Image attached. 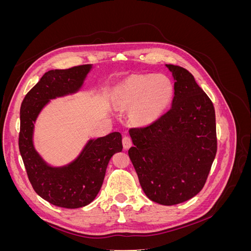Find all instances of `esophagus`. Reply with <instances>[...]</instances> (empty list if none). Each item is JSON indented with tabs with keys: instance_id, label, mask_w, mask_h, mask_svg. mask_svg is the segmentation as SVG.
Listing matches in <instances>:
<instances>
[{
	"instance_id": "1",
	"label": "esophagus",
	"mask_w": 251,
	"mask_h": 251,
	"mask_svg": "<svg viewBox=\"0 0 251 251\" xmlns=\"http://www.w3.org/2000/svg\"><path fill=\"white\" fill-rule=\"evenodd\" d=\"M132 138L130 137V136H125V137L123 138V146H124V149L125 150H128L131 147H132Z\"/></svg>"
}]
</instances>
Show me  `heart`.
Masks as SVG:
<instances>
[{
    "instance_id": "b5f03b06",
    "label": "heart",
    "mask_w": 251,
    "mask_h": 251,
    "mask_svg": "<svg viewBox=\"0 0 251 251\" xmlns=\"http://www.w3.org/2000/svg\"><path fill=\"white\" fill-rule=\"evenodd\" d=\"M173 93L172 83L162 75H135L116 90L117 102L132 107V117L139 123H151L160 116Z\"/></svg>"
}]
</instances>
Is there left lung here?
Here are the masks:
<instances>
[{"label": "left lung", "mask_w": 251, "mask_h": 251, "mask_svg": "<svg viewBox=\"0 0 251 251\" xmlns=\"http://www.w3.org/2000/svg\"><path fill=\"white\" fill-rule=\"evenodd\" d=\"M175 79L171 109L153 123L130 128L128 157L148 198L175 205L198 194L217 154L215 108L192 73L166 65Z\"/></svg>", "instance_id": "1"}]
</instances>
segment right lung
<instances>
[{"label": "right lung", "mask_w": 251, "mask_h": 251, "mask_svg": "<svg viewBox=\"0 0 251 251\" xmlns=\"http://www.w3.org/2000/svg\"><path fill=\"white\" fill-rule=\"evenodd\" d=\"M90 65L50 70L29 91L20 111L19 149L34 192L55 206L78 208L92 202L100 192L111 157L123 150L118 132L90 140L80 156L65 168L53 169L37 155L32 144L33 124L37 114L51 98L77 91Z\"/></svg>", "instance_id": "right-lung-1"}]
</instances>
